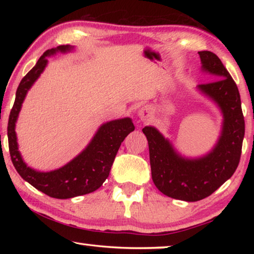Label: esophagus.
I'll list each match as a JSON object with an SVG mask.
<instances>
[{"label": "esophagus", "instance_id": "esophagus-1", "mask_svg": "<svg viewBox=\"0 0 254 254\" xmlns=\"http://www.w3.org/2000/svg\"><path fill=\"white\" fill-rule=\"evenodd\" d=\"M137 115H139L141 121H148L151 118V110L148 106H143L137 112Z\"/></svg>", "mask_w": 254, "mask_h": 254}]
</instances>
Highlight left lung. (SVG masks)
<instances>
[{
    "instance_id": "left-lung-1",
    "label": "left lung",
    "mask_w": 254,
    "mask_h": 254,
    "mask_svg": "<svg viewBox=\"0 0 254 254\" xmlns=\"http://www.w3.org/2000/svg\"><path fill=\"white\" fill-rule=\"evenodd\" d=\"M198 55L201 71L213 75L215 81L198 85L196 89L213 101L223 115L221 134L214 148L201 157H184L156 127L142 128L154 185L166 196L185 201L212 195L232 177L239 166L244 137L238 86L216 55L210 51H199Z\"/></svg>"
}]
</instances>
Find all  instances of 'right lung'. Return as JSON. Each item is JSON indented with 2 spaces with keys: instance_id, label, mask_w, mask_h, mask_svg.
<instances>
[{
  "instance_id": "add662e5",
  "label": "right lung",
  "mask_w": 254,
  "mask_h": 254,
  "mask_svg": "<svg viewBox=\"0 0 254 254\" xmlns=\"http://www.w3.org/2000/svg\"><path fill=\"white\" fill-rule=\"evenodd\" d=\"M74 49L70 45L58 46L47 50L38 60L36 66L25 75L16 89L15 101L7 124L8 149L11 160L16 171L25 182L38 190L58 199L89 194L100 188L109 177L119 148L127 134L134 131L130 118H123L106 122L98 127L91 142L83 151L67 162L65 166L51 171H38L28 167L19 151L15 123L29 89L36 83L48 65V57L57 53L67 54Z\"/></svg>"
}]
</instances>
